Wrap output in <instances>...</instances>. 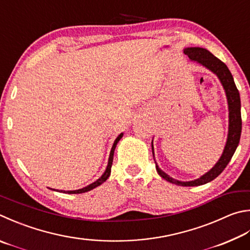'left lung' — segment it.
Wrapping results in <instances>:
<instances>
[{
    "mask_svg": "<svg viewBox=\"0 0 250 250\" xmlns=\"http://www.w3.org/2000/svg\"><path fill=\"white\" fill-rule=\"evenodd\" d=\"M184 53L187 54L191 61H196L199 64L206 66L207 69L213 72L219 80L221 81L223 88L225 90L226 98L229 104V134L228 141H226L224 151L222 153L219 162L212 167V168L206 172L200 178L191 181H179L171 178L166 172L163 171L156 164V170L162 178L169 181L171 184L177 186H184V187H193V186H201L207 183H210L215 179L233 157L236 148L238 146L240 133H242V115H240V97L237 87H236L233 75L230 73L229 67L225 63L222 62L220 59L213 56L208 50L199 47H190L184 50ZM152 152L154 155V149L152 144Z\"/></svg>",
    "mask_w": 250,
    "mask_h": 250,
    "instance_id": "left-lung-1",
    "label": "left lung"
}]
</instances>
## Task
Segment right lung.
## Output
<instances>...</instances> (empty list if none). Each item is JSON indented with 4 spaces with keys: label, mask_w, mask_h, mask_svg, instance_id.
I'll use <instances>...</instances> for the list:
<instances>
[{
    "label": "right lung",
    "mask_w": 250,
    "mask_h": 250,
    "mask_svg": "<svg viewBox=\"0 0 250 250\" xmlns=\"http://www.w3.org/2000/svg\"><path fill=\"white\" fill-rule=\"evenodd\" d=\"M122 135H124V133H120L119 135H118L117 139L115 140V142H113V145L111 147V151H110V155H109V160H108V165H107V168L105 170V172L102 175V177H99V178L95 181V183L90 184L88 186H86V187L82 188V189H79V190H69V191H65V190H61L60 192H63V193H83V192H87L89 191V190H92L94 188L98 187V186H101L103 183H105V181L108 179V177L110 176V172H111V165H112V160H113V153H115V148L117 146V143L119 142L120 139L122 138ZM52 190H56V189H52ZM58 191V190H57Z\"/></svg>",
    "instance_id": "1"
}]
</instances>
